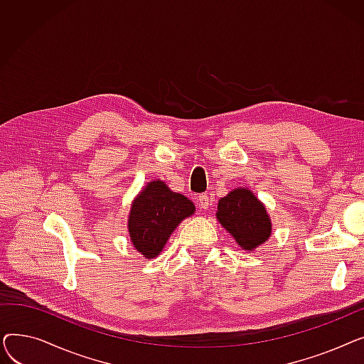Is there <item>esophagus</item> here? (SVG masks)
Masks as SVG:
<instances>
[{
	"instance_id": "34e87169",
	"label": "esophagus",
	"mask_w": 364,
	"mask_h": 364,
	"mask_svg": "<svg viewBox=\"0 0 364 364\" xmlns=\"http://www.w3.org/2000/svg\"><path fill=\"white\" fill-rule=\"evenodd\" d=\"M198 203L202 209H208L209 205H211V198H209L208 195H200V196H198Z\"/></svg>"
}]
</instances>
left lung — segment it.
<instances>
[{"instance_id": "8db88e82", "label": "left lung", "mask_w": 364, "mask_h": 364, "mask_svg": "<svg viewBox=\"0 0 364 364\" xmlns=\"http://www.w3.org/2000/svg\"><path fill=\"white\" fill-rule=\"evenodd\" d=\"M217 218L243 250L252 251L272 235L264 205L246 188H236L218 202Z\"/></svg>"}]
</instances>
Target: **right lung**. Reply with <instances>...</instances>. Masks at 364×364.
<instances>
[{"label":"right lung","instance_id":"right-lung-1","mask_svg":"<svg viewBox=\"0 0 364 364\" xmlns=\"http://www.w3.org/2000/svg\"><path fill=\"white\" fill-rule=\"evenodd\" d=\"M193 213L195 205L186 196L171 192L162 181H151L131 206L129 237L139 252L155 258L176 227Z\"/></svg>","mask_w":364,"mask_h":364}]
</instances>
